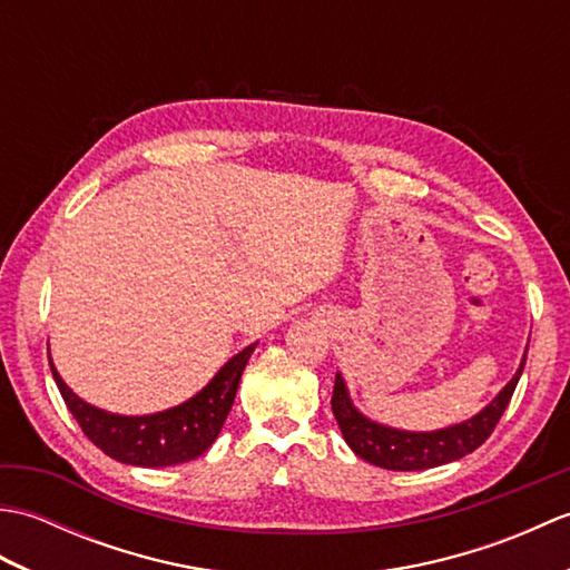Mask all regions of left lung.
Returning <instances> with one entry per match:
<instances>
[{"instance_id":"8db88e82","label":"left lung","mask_w":570,"mask_h":570,"mask_svg":"<svg viewBox=\"0 0 570 570\" xmlns=\"http://www.w3.org/2000/svg\"><path fill=\"white\" fill-rule=\"evenodd\" d=\"M524 362H527V355L514 377L510 380V384H507L478 416L441 431L411 433V431L386 429V426H380V423L370 421L367 416L360 414V411L353 406V402H350L341 374H335V386H333V399H331L333 416L343 431L345 443L353 448L362 460H367L372 465H380L386 470L439 468L472 453L475 448H480L490 439V433L500 423L507 404H510L519 377H522Z\"/></svg>"}]
</instances>
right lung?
Listing matches in <instances>:
<instances>
[{
    "mask_svg": "<svg viewBox=\"0 0 570 570\" xmlns=\"http://www.w3.org/2000/svg\"><path fill=\"white\" fill-rule=\"evenodd\" d=\"M254 347L257 343L237 353L215 374L213 382L188 402L151 416H117L85 404L60 380L51 357H48V365H51L53 380L72 419L105 455L127 465L166 468L188 463L213 445L229 409H233L239 377Z\"/></svg>",
    "mask_w": 570,
    "mask_h": 570,
    "instance_id": "right-lung-1",
    "label": "right lung"
}]
</instances>
